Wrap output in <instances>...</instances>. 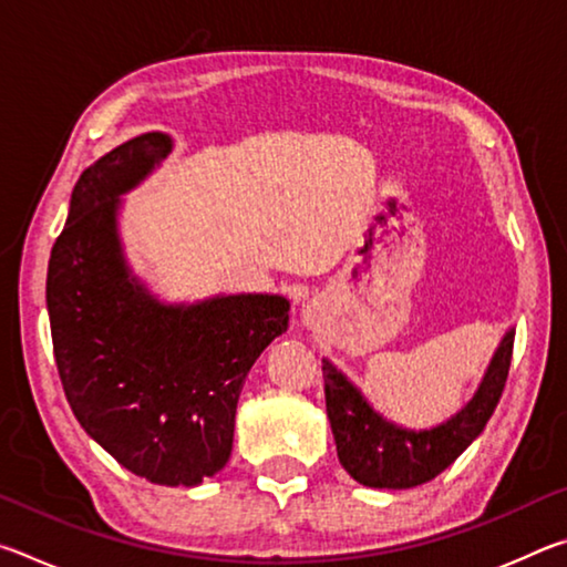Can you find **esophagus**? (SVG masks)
<instances>
[{
	"label": "esophagus",
	"mask_w": 567,
	"mask_h": 567,
	"mask_svg": "<svg viewBox=\"0 0 567 567\" xmlns=\"http://www.w3.org/2000/svg\"><path fill=\"white\" fill-rule=\"evenodd\" d=\"M302 320H305L307 328H315V324H318V312H315L312 307H307L305 315H302Z\"/></svg>",
	"instance_id": "esophagus-1"
}]
</instances>
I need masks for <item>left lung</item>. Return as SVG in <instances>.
Listing matches in <instances>:
<instances>
[{
    "mask_svg": "<svg viewBox=\"0 0 567 567\" xmlns=\"http://www.w3.org/2000/svg\"><path fill=\"white\" fill-rule=\"evenodd\" d=\"M513 340L515 330L511 328L497 344L475 395L455 415L425 430L402 427L380 415L338 364L324 358V405H328L338 457L350 477L368 487L408 491L453 465L463 450L483 433L495 412L511 370Z\"/></svg>",
    "mask_w": 567,
    "mask_h": 567,
    "instance_id": "1",
    "label": "left lung"
}]
</instances>
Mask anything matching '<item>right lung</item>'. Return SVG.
Returning <instances> with one entry per match:
<instances>
[{
    "label": "right lung",
    "mask_w": 567,
    "mask_h": 567,
    "mask_svg": "<svg viewBox=\"0 0 567 567\" xmlns=\"http://www.w3.org/2000/svg\"><path fill=\"white\" fill-rule=\"evenodd\" d=\"M175 140L145 132L76 179L47 270L54 360L74 417L130 473L199 485L227 465L247 372L287 330L280 295L165 302L124 255V199Z\"/></svg>",
    "instance_id": "1"
}]
</instances>
